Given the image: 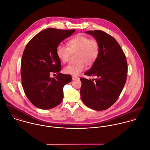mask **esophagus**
<instances>
[{
  "instance_id": "obj_1",
  "label": "esophagus",
  "mask_w": 150,
  "mask_h": 150,
  "mask_svg": "<svg viewBox=\"0 0 150 150\" xmlns=\"http://www.w3.org/2000/svg\"><path fill=\"white\" fill-rule=\"evenodd\" d=\"M72 80L79 79V78H78V77H77V76H72Z\"/></svg>"
}]
</instances>
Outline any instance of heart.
<instances>
[{"instance_id": "b5f03b06", "label": "heart", "mask_w": 150, "mask_h": 150, "mask_svg": "<svg viewBox=\"0 0 150 150\" xmlns=\"http://www.w3.org/2000/svg\"><path fill=\"white\" fill-rule=\"evenodd\" d=\"M65 46L59 44L57 48V55L59 60L66 63L70 57L71 52L76 54V63L65 67L64 72L67 74L76 76L86 68L85 62L91 64L98 57L99 51V45L95 38H89L87 36L78 35L71 39Z\"/></svg>"}]
</instances>
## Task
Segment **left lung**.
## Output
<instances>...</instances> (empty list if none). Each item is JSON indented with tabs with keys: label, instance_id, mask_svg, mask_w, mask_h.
I'll use <instances>...</instances> for the list:
<instances>
[{
	"label": "left lung",
	"instance_id": "8db88e82",
	"mask_svg": "<svg viewBox=\"0 0 150 150\" xmlns=\"http://www.w3.org/2000/svg\"><path fill=\"white\" fill-rule=\"evenodd\" d=\"M99 45V51L91 69L85 73L96 79L81 78V96L88 108L102 111L112 106L119 98L126 82L127 64L117 41L101 30L88 31Z\"/></svg>",
	"mask_w": 150,
	"mask_h": 150
}]
</instances>
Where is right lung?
I'll return each mask as SVG.
<instances>
[{
  "instance_id": "1",
  "label": "right lung",
  "mask_w": 150,
  "mask_h": 150,
  "mask_svg": "<svg viewBox=\"0 0 150 150\" xmlns=\"http://www.w3.org/2000/svg\"><path fill=\"white\" fill-rule=\"evenodd\" d=\"M75 31L48 28L35 35L25 46L21 62V84L27 98L39 109L54 108L62 100L63 88L72 77L59 72L61 65L57 48ZM51 73L57 74L55 79L49 76Z\"/></svg>"
}]
</instances>
